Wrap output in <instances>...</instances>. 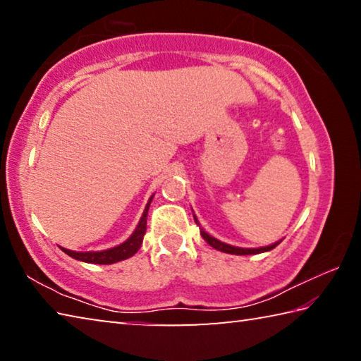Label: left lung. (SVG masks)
Returning <instances> with one entry per match:
<instances>
[{
	"mask_svg": "<svg viewBox=\"0 0 361 361\" xmlns=\"http://www.w3.org/2000/svg\"><path fill=\"white\" fill-rule=\"evenodd\" d=\"M194 221L199 224L197 218L194 216ZM199 229H200V234H202L204 240L209 243V245H212L213 248L219 250V252H224V253H231V255H258V253H264V252H269V250L276 248L279 245V242L272 243V245H267V247H261V248H240V247H232V245H228V243H223L219 242L218 239H215V237H212L210 234H207V232L200 228L199 224Z\"/></svg>",
	"mask_w": 361,
	"mask_h": 361,
	"instance_id": "obj_1",
	"label": "left lung"
}]
</instances>
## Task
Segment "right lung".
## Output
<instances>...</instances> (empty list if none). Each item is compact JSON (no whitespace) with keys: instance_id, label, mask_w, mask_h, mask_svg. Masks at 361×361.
Listing matches in <instances>:
<instances>
[{"instance_id":"obj_1","label":"right lung","mask_w":361,"mask_h":361,"mask_svg":"<svg viewBox=\"0 0 361 361\" xmlns=\"http://www.w3.org/2000/svg\"><path fill=\"white\" fill-rule=\"evenodd\" d=\"M152 197L148 200V204L145 207V212L142 218H140V223L137 229L133 231V234L127 239L124 243H121L118 247H113L109 250H103V252H73V250L62 248L63 252L82 262H92V264H113V262H118L122 259L130 258V256L135 255L140 247H142L145 232H146V216H148V209L151 204Z\"/></svg>"}]
</instances>
